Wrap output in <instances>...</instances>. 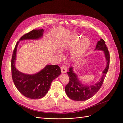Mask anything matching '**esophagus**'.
<instances>
[{
	"label": "esophagus",
	"instance_id": "obj_1",
	"mask_svg": "<svg viewBox=\"0 0 123 123\" xmlns=\"http://www.w3.org/2000/svg\"><path fill=\"white\" fill-rule=\"evenodd\" d=\"M61 72L62 73H66L67 71V67L65 65H62V67H61Z\"/></svg>",
	"mask_w": 123,
	"mask_h": 123
}]
</instances>
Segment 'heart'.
I'll return each mask as SVG.
<instances>
[{
  "label": "heart",
  "instance_id": "obj_1",
  "mask_svg": "<svg viewBox=\"0 0 123 123\" xmlns=\"http://www.w3.org/2000/svg\"><path fill=\"white\" fill-rule=\"evenodd\" d=\"M80 38H81V36L77 34L72 36L61 45V50L62 51L73 48L76 45ZM77 43L72 54V57L75 61H78L86 51L89 46L90 41L87 38H83Z\"/></svg>",
  "mask_w": 123,
  "mask_h": 123
}]
</instances>
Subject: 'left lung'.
<instances>
[{"label": "left lung", "mask_w": 123, "mask_h": 123, "mask_svg": "<svg viewBox=\"0 0 123 123\" xmlns=\"http://www.w3.org/2000/svg\"><path fill=\"white\" fill-rule=\"evenodd\" d=\"M95 50H103L105 54L107 63L106 68L103 71V75L99 81L94 85H83L79 81L77 76L74 73L73 68L71 67L69 72L67 73L70 80L65 87V91L68 96L73 100L80 101L90 98L100 89L104 81L109 68L110 55L105 41L102 39H100V40L98 41Z\"/></svg>", "instance_id": "obj_1"}]
</instances>
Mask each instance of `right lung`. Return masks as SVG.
Segmentation results:
<instances>
[{
	"mask_svg": "<svg viewBox=\"0 0 123 123\" xmlns=\"http://www.w3.org/2000/svg\"><path fill=\"white\" fill-rule=\"evenodd\" d=\"M43 29H34L22 36L19 40L38 39L43 35ZM18 41L14 47L11 62L12 80L14 85L21 93L29 98L37 99L44 96L48 92L52 81L61 74L57 65H47L40 72L34 75H26L16 69L14 62Z\"/></svg>",
	"mask_w": 123,
	"mask_h": 123,
	"instance_id": "obj_1",
	"label": "right lung"
}]
</instances>
